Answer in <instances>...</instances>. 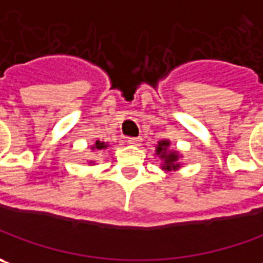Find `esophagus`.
I'll use <instances>...</instances> for the list:
<instances>
[{"label": "esophagus", "mask_w": 263, "mask_h": 263, "mask_svg": "<svg viewBox=\"0 0 263 263\" xmlns=\"http://www.w3.org/2000/svg\"><path fill=\"white\" fill-rule=\"evenodd\" d=\"M143 143V140L141 138H128V144H131V145H141Z\"/></svg>", "instance_id": "1"}]
</instances>
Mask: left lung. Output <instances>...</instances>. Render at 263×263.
<instances>
[{"label": "left lung", "instance_id": "1", "mask_svg": "<svg viewBox=\"0 0 263 263\" xmlns=\"http://www.w3.org/2000/svg\"><path fill=\"white\" fill-rule=\"evenodd\" d=\"M154 157H159L160 160V167L165 172H175L179 167H182V154L178 150L171 148V141L169 140H160L156 150H154Z\"/></svg>", "mask_w": 263, "mask_h": 263}]
</instances>
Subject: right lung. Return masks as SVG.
I'll list each match as a JSON object with an SVG mask.
<instances>
[{"instance_id":"right-lung-1","label":"right lung","mask_w":263,"mask_h":263,"mask_svg":"<svg viewBox=\"0 0 263 263\" xmlns=\"http://www.w3.org/2000/svg\"><path fill=\"white\" fill-rule=\"evenodd\" d=\"M110 147L109 143H106V141H100L97 140L96 143L92 144L89 148H91V152H94V153H97V152H104V150H107ZM88 165H96V160H88Z\"/></svg>"}]
</instances>
